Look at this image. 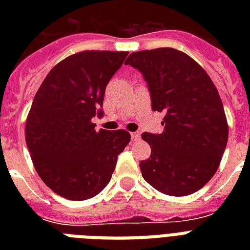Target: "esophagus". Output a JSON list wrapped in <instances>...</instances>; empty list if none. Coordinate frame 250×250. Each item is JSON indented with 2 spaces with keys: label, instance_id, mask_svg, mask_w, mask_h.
I'll list each match as a JSON object with an SVG mask.
<instances>
[{
  "label": "esophagus",
  "instance_id": "obj_1",
  "mask_svg": "<svg viewBox=\"0 0 250 250\" xmlns=\"http://www.w3.org/2000/svg\"><path fill=\"white\" fill-rule=\"evenodd\" d=\"M131 139H132V141L139 140V139H140V132H132V133H131Z\"/></svg>",
  "mask_w": 250,
  "mask_h": 250
}]
</instances>
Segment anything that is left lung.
Wrapping results in <instances>:
<instances>
[{
    "mask_svg": "<svg viewBox=\"0 0 250 250\" xmlns=\"http://www.w3.org/2000/svg\"><path fill=\"white\" fill-rule=\"evenodd\" d=\"M125 63L146 82L153 111L164 113V132L141 135L152 148L141 161L145 182L170 196L201 189L215 174L229 140L217 88L186 53L160 48L131 53Z\"/></svg>",
    "mask_w": 250,
    "mask_h": 250,
    "instance_id": "1",
    "label": "left lung"
}]
</instances>
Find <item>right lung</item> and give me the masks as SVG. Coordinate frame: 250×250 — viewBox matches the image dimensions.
<instances>
[{
  "label": "right lung",
  "instance_id": "obj_1",
  "mask_svg": "<svg viewBox=\"0 0 250 250\" xmlns=\"http://www.w3.org/2000/svg\"><path fill=\"white\" fill-rule=\"evenodd\" d=\"M128 52L86 50L50 70L33 98L25 123V143L33 166L62 197L83 201L109 184L131 140L125 129L96 131L106 85Z\"/></svg>",
  "mask_w": 250,
  "mask_h": 250
}]
</instances>
